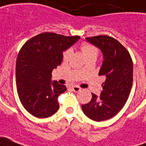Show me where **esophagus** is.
<instances>
[{"mask_svg":"<svg viewBox=\"0 0 146 146\" xmlns=\"http://www.w3.org/2000/svg\"><path fill=\"white\" fill-rule=\"evenodd\" d=\"M71 89L73 90V92H80L81 90V88L79 86H74L71 87Z\"/></svg>","mask_w":146,"mask_h":146,"instance_id":"1","label":"esophagus"}]
</instances>
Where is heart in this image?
<instances>
[{
  "label": "heart",
  "instance_id": "b5f03b06",
  "mask_svg": "<svg viewBox=\"0 0 146 146\" xmlns=\"http://www.w3.org/2000/svg\"><path fill=\"white\" fill-rule=\"evenodd\" d=\"M81 50H82L83 54L86 57L90 56V55H96L98 54V49L96 47L93 46L92 44H89L88 42H83L81 44ZM72 54V50L71 49H68L66 51H64V54H63V58L64 60H68Z\"/></svg>",
  "mask_w": 146,
  "mask_h": 146
}]
</instances>
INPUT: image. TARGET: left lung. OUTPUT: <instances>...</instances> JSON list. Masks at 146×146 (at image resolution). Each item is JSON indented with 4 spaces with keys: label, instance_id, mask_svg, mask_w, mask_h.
<instances>
[{
    "label": "left lung",
    "instance_id": "8db88e82",
    "mask_svg": "<svg viewBox=\"0 0 146 146\" xmlns=\"http://www.w3.org/2000/svg\"><path fill=\"white\" fill-rule=\"evenodd\" d=\"M87 42L101 50L103 62L99 76H104L100 96L92 93V100L82 104L83 113L95 121L113 117L123 108L133 84V60L128 50L117 40L108 35L86 38Z\"/></svg>",
    "mask_w": 146,
    "mask_h": 146
}]
</instances>
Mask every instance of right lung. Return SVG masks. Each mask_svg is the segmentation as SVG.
Segmentation results:
<instances>
[{"label": "right lung", "mask_w": 146, "mask_h": 146, "mask_svg": "<svg viewBox=\"0 0 146 146\" xmlns=\"http://www.w3.org/2000/svg\"><path fill=\"white\" fill-rule=\"evenodd\" d=\"M52 33L35 35L23 44L17 59L16 81L18 96L26 110L38 118L54 114L57 98L66 90L51 81V73L63 60V52L80 39Z\"/></svg>", "instance_id": "obj_1"}]
</instances>
